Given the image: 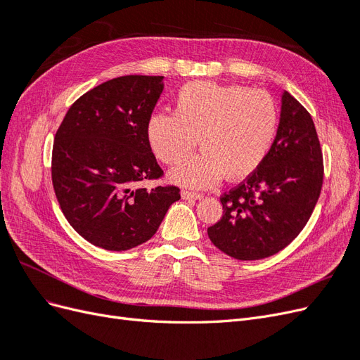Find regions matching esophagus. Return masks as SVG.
Instances as JSON below:
<instances>
[{
  "mask_svg": "<svg viewBox=\"0 0 360 360\" xmlns=\"http://www.w3.org/2000/svg\"><path fill=\"white\" fill-rule=\"evenodd\" d=\"M181 198L183 200H201L202 193L193 192V191H181Z\"/></svg>",
  "mask_w": 360,
  "mask_h": 360,
  "instance_id": "1",
  "label": "esophagus"
}]
</instances>
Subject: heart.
<instances>
[{
    "instance_id": "1",
    "label": "heart",
    "mask_w": 360,
    "mask_h": 360,
    "mask_svg": "<svg viewBox=\"0 0 360 360\" xmlns=\"http://www.w3.org/2000/svg\"><path fill=\"white\" fill-rule=\"evenodd\" d=\"M278 130V110L271 97L245 85L197 81L183 85L174 114L156 112L147 122L153 153L177 165L198 146L201 155L171 172L184 186H212L222 177L243 180L269 155Z\"/></svg>"
}]
</instances>
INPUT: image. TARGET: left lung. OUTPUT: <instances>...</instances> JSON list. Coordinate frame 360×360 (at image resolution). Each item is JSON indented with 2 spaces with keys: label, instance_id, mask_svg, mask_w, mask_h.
<instances>
[{
  "label": "left lung",
  "instance_id": "8db88e82",
  "mask_svg": "<svg viewBox=\"0 0 360 360\" xmlns=\"http://www.w3.org/2000/svg\"><path fill=\"white\" fill-rule=\"evenodd\" d=\"M274 144L261 167L221 197L224 214L207 228L236 259H261L288 246L307 225L323 186V153L312 117L284 91Z\"/></svg>",
  "mask_w": 360,
  "mask_h": 360
}]
</instances>
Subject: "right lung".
Masks as SVG:
<instances>
[{"instance_id": "add662e5", "label": "right lung", "mask_w": 360, "mask_h": 360, "mask_svg": "<svg viewBox=\"0 0 360 360\" xmlns=\"http://www.w3.org/2000/svg\"><path fill=\"white\" fill-rule=\"evenodd\" d=\"M163 76L127 75L82 94L61 122L52 147V184L61 212L86 242L127 250L150 240L177 186H141L162 168L147 139V122Z\"/></svg>"}]
</instances>
